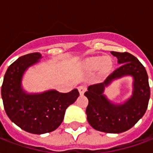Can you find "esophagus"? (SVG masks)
I'll list each match as a JSON object with an SVG mask.
<instances>
[{"mask_svg": "<svg viewBox=\"0 0 153 153\" xmlns=\"http://www.w3.org/2000/svg\"><path fill=\"white\" fill-rule=\"evenodd\" d=\"M78 89H79V93L81 94V95H82V94L85 92L86 90H87V88H86L84 85H80V86H79Z\"/></svg>", "mask_w": 153, "mask_h": 153, "instance_id": "esophagus-1", "label": "esophagus"}]
</instances>
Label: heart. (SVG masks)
I'll return each instance as SVG.
<instances>
[{"mask_svg":"<svg viewBox=\"0 0 153 153\" xmlns=\"http://www.w3.org/2000/svg\"><path fill=\"white\" fill-rule=\"evenodd\" d=\"M102 64L103 67L105 69H108L111 65V62H110L109 60L106 59L105 57H98V58H96V59L91 60V62H89V66L91 69H97Z\"/></svg>","mask_w":153,"mask_h":153,"instance_id":"obj_1","label":"heart"}]
</instances>
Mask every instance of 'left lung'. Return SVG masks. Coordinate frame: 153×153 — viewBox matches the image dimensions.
<instances>
[{
    "instance_id": "left-lung-1",
    "label": "left lung",
    "mask_w": 153,
    "mask_h": 153,
    "mask_svg": "<svg viewBox=\"0 0 153 153\" xmlns=\"http://www.w3.org/2000/svg\"><path fill=\"white\" fill-rule=\"evenodd\" d=\"M121 64L103 82L90 85L84 95L88 97L86 114L89 124L95 130L105 133L128 131L143 117L149 105L150 87L149 76L142 63L127 52H111ZM125 75L134 78L133 95L122 105H114L102 95L104 88L115 78Z\"/></svg>"
}]
</instances>
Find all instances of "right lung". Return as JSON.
<instances>
[{"instance_id":"add662e5","label":"right lung","mask_w":153,"mask_h":153,"mask_svg":"<svg viewBox=\"0 0 153 153\" xmlns=\"http://www.w3.org/2000/svg\"><path fill=\"white\" fill-rule=\"evenodd\" d=\"M39 58V53L20 56L8 67L1 86L3 105L9 118L23 131L36 134L56 130L63 121L65 109L79 96L78 89L67 93L56 90L26 93L21 87L23 73Z\"/></svg>"}]
</instances>
